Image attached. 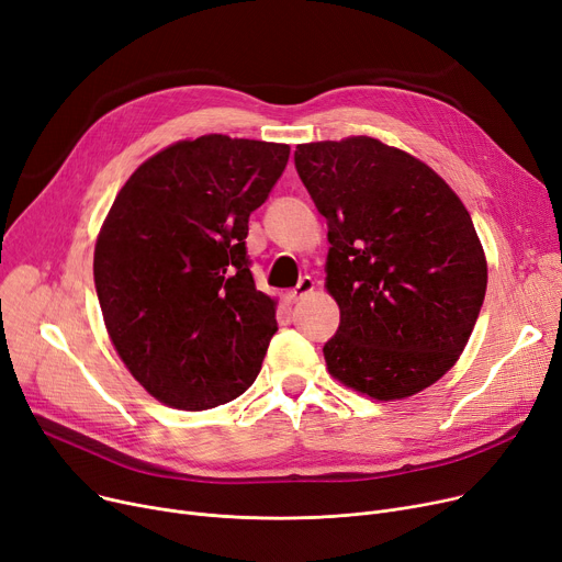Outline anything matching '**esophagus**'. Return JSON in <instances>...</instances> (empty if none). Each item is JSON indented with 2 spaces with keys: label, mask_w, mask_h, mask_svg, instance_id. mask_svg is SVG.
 <instances>
[{
  "label": "esophagus",
  "mask_w": 562,
  "mask_h": 562,
  "mask_svg": "<svg viewBox=\"0 0 562 562\" xmlns=\"http://www.w3.org/2000/svg\"><path fill=\"white\" fill-rule=\"evenodd\" d=\"M313 290H315L313 279H311V277H302V279H300V283L288 292V302H290V304H295V302H300V300L308 297Z\"/></svg>",
  "instance_id": "esophagus-1"
}]
</instances>
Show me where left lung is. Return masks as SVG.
Instances as JSON below:
<instances>
[{
    "mask_svg": "<svg viewBox=\"0 0 562 562\" xmlns=\"http://www.w3.org/2000/svg\"><path fill=\"white\" fill-rule=\"evenodd\" d=\"M295 167L327 220L325 288L340 325L323 352L334 380L403 400L456 366L487 290L469 210L414 155L372 137L300 144Z\"/></svg>",
    "mask_w": 562,
    "mask_h": 562,
    "instance_id": "1",
    "label": "left lung"
}]
</instances>
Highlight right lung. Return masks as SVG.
<instances>
[{"mask_svg":"<svg viewBox=\"0 0 562 562\" xmlns=\"http://www.w3.org/2000/svg\"><path fill=\"white\" fill-rule=\"evenodd\" d=\"M288 155V144L182 139L148 157L106 212L93 254L104 327L167 407H217L258 378L277 300L256 290L245 237Z\"/></svg>","mask_w":562,"mask_h":562,"instance_id":"obj_1","label":"right lung"}]
</instances>
